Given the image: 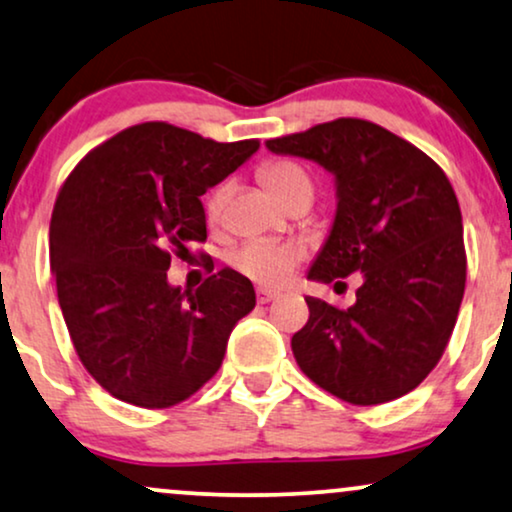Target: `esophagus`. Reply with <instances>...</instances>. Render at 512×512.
I'll use <instances>...</instances> for the list:
<instances>
[{
	"mask_svg": "<svg viewBox=\"0 0 512 512\" xmlns=\"http://www.w3.org/2000/svg\"><path fill=\"white\" fill-rule=\"evenodd\" d=\"M256 298H258V303H270V301H275V298H277V294H275V291H270V289H258L256 291Z\"/></svg>",
	"mask_w": 512,
	"mask_h": 512,
	"instance_id": "34e87169",
	"label": "esophagus"
}]
</instances>
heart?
<instances>
[{
	"mask_svg": "<svg viewBox=\"0 0 512 512\" xmlns=\"http://www.w3.org/2000/svg\"><path fill=\"white\" fill-rule=\"evenodd\" d=\"M261 176L272 195L280 199V202L289 199L296 190L310 185L308 174L294 162H272L261 171ZM228 190V183H221L218 188L211 190V195L207 197L204 211H207V218L211 223L221 218L225 199H228ZM301 256L303 251L298 249L296 244L251 240L232 251L230 265L254 284L275 289L282 287V284L289 280L291 272L296 270L298 261H301Z\"/></svg>",
	"mask_w": 512,
	"mask_h": 512,
	"instance_id": "1",
	"label": "heart"
}]
</instances>
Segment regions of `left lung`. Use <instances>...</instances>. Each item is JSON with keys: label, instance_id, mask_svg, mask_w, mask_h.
Segmentation results:
<instances>
[{"label": "left lung", "instance_id": "8db88e82", "mask_svg": "<svg viewBox=\"0 0 512 512\" xmlns=\"http://www.w3.org/2000/svg\"><path fill=\"white\" fill-rule=\"evenodd\" d=\"M265 148L334 176V223L308 280L362 275L348 310L305 296L310 317L291 338L298 367L350 404L407 395L440 362L466 289L454 188L426 152L364 119H334Z\"/></svg>", "mask_w": 512, "mask_h": 512}]
</instances>
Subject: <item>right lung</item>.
Wrapping results in <instances>:
<instances>
[{"label":"right lung","instance_id":"right-lung-1","mask_svg":"<svg viewBox=\"0 0 512 512\" xmlns=\"http://www.w3.org/2000/svg\"><path fill=\"white\" fill-rule=\"evenodd\" d=\"M258 141L216 143L145 122L91 150L58 192L51 272L79 360L117 400L164 409L221 367L256 291L225 268L197 291L167 280L171 254L207 240L202 197L240 169Z\"/></svg>","mask_w":512,"mask_h":512}]
</instances>
